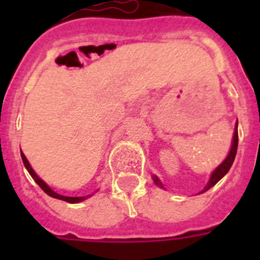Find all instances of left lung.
Listing matches in <instances>:
<instances>
[{
	"instance_id": "obj_1",
	"label": "left lung",
	"mask_w": 260,
	"mask_h": 260,
	"mask_svg": "<svg viewBox=\"0 0 260 260\" xmlns=\"http://www.w3.org/2000/svg\"><path fill=\"white\" fill-rule=\"evenodd\" d=\"M238 143H239L238 122H236V128H235V132H234V140H232V146H231L230 154H228V156L224 159V162H222L221 165H220V166H218L217 169L213 171V173H212L209 182L206 183V186L204 187V190H202L201 193H204V191H206V190H209L212 186L216 185V183H217V182L220 181V179H221V178L224 177L226 173H228V171H230L231 166H232V163H234V160H235V156H236V151H238ZM152 179H154V182L159 186V187H163L162 182L159 181V178L156 177V175H154V177H152Z\"/></svg>"
}]
</instances>
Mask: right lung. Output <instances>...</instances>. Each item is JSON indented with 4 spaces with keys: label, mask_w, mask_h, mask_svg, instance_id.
I'll return each mask as SVG.
<instances>
[{
    "label": "right lung",
    "mask_w": 260,
    "mask_h": 260,
    "mask_svg": "<svg viewBox=\"0 0 260 260\" xmlns=\"http://www.w3.org/2000/svg\"><path fill=\"white\" fill-rule=\"evenodd\" d=\"M21 159H22V163H24V166H25V169L28 170V173L30 174V177L34 178L35 182L38 183L40 187L43 189V191L44 193H47L50 197H54V198H58V200H62V201H66V202H70V204H77V202H81L83 201V200H86V198H89L90 196H85V197H66V196H62V194H58L56 191H54V190L51 189L50 186L47 185L46 182L43 181L42 178L38 177V174L35 173L34 169L30 167L29 162H28V159L25 158V155L22 154L21 152Z\"/></svg>",
    "instance_id": "obj_1"
}]
</instances>
